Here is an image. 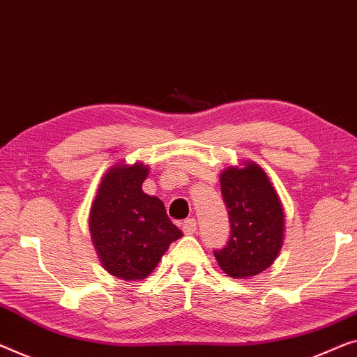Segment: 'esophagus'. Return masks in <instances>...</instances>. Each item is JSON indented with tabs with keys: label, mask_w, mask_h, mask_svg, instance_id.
<instances>
[{
	"label": "esophagus",
	"mask_w": 357,
	"mask_h": 357,
	"mask_svg": "<svg viewBox=\"0 0 357 357\" xmlns=\"http://www.w3.org/2000/svg\"><path fill=\"white\" fill-rule=\"evenodd\" d=\"M197 231V221L195 218H189V220H185L183 222V232L188 234V236H190V234H194Z\"/></svg>",
	"instance_id": "1"
}]
</instances>
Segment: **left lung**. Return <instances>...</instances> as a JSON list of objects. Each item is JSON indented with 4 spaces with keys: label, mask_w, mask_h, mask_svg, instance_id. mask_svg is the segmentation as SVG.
I'll return each instance as SVG.
<instances>
[{
    "label": "left lung",
    "mask_w": 357,
    "mask_h": 357,
    "mask_svg": "<svg viewBox=\"0 0 357 357\" xmlns=\"http://www.w3.org/2000/svg\"><path fill=\"white\" fill-rule=\"evenodd\" d=\"M221 194L231 222L227 245L216 250L220 268L234 279H248L274 263L284 242V210L279 195L257 163L221 173Z\"/></svg>",
    "instance_id": "1"
}]
</instances>
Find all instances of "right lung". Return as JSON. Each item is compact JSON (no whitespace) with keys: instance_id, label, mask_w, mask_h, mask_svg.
Masks as SVG:
<instances>
[{"instance_id":"1","label":"right lung","mask_w":357,"mask_h":357,"mask_svg":"<svg viewBox=\"0 0 357 357\" xmlns=\"http://www.w3.org/2000/svg\"><path fill=\"white\" fill-rule=\"evenodd\" d=\"M147 165H115L100 181L89 231L100 263L123 280L146 279L169 243L183 237L157 197L142 192Z\"/></svg>"}]
</instances>
